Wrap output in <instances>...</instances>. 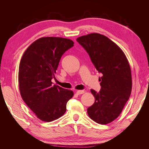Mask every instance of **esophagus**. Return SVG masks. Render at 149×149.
Masks as SVG:
<instances>
[{"label":"esophagus","mask_w":149,"mask_h":149,"mask_svg":"<svg viewBox=\"0 0 149 149\" xmlns=\"http://www.w3.org/2000/svg\"><path fill=\"white\" fill-rule=\"evenodd\" d=\"M84 93V90H77L76 91V93L77 95H81V94H83Z\"/></svg>","instance_id":"34e87169"}]
</instances>
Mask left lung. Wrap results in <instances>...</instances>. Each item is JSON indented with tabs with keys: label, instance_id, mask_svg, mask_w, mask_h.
Listing matches in <instances>:
<instances>
[{
	"label": "left lung",
	"instance_id": "1",
	"mask_svg": "<svg viewBox=\"0 0 149 149\" xmlns=\"http://www.w3.org/2000/svg\"><path fill=\"white\" fill-rule=\"evenodd\" d=\"M86 50L99 78V92L91 90L95 102L87 112L93 121L105 125L115 120L122 113L132 90L130 65L122 50L106 36L91 33L77 38Z\"/></svg>",
	"mask_w": 149,
	"mask_h": 149
}]
</instances>
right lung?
<instances>
[{
	"label": "right lung",
	"instance_id": "obj_1",
	"mask_svg": "<svg viewBox=\"0 0 149 149\" xmlns=\"http://www.w3.org/2000/svg\"><path fill=\"white\" fill-rule=\"evenodd\" d=\"M72 40L43 37L31 44L19 65L18 84L22 99L40 120L52 122L64 115L72 90L52 85L62 55L74 46Z\"/></svg>",
	"mask_w": 149,
	"mask_h": 149
}]
</instances>
